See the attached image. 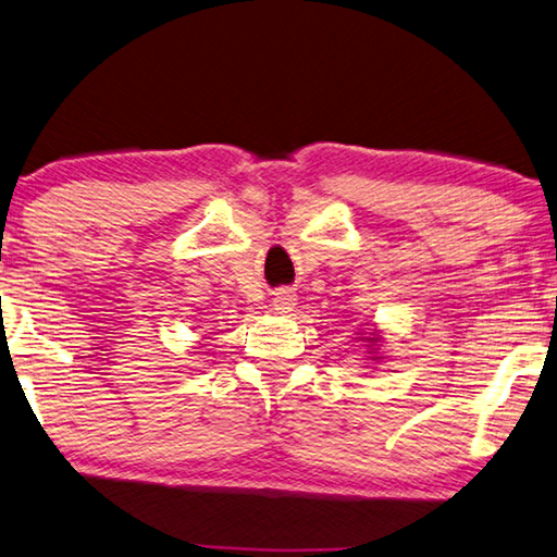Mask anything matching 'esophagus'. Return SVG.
I'll return each mask as SVG.
<instances>
[{"label": "esophagus", "mask_w": 557, "mask_h": 557, "mask_svg": "<svg viewBox=\"0 0 557 557\" xmlns=\"http://www.w3.org/2000/svg\"><path fill=\"white\" fill-rule=\"evenodd\" d=\"M272 305H275V309L280 313H287V311H292V307L297 305V297L292 295V292H287V289H280L277 295H275V299H272Z\"/></svg>", "instance_id": "34e87169"}]
</instances>
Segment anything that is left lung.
Masks as SVG:
<instances>
[{
  "label": "left lung",
  "instance_id": "8db88e82",
  "mask_svg": "<svg viewBox=\"0 0 557 557\" xmlns=\"http://www.w3.org/2000/svg\"><path fill=\"white\" fill-rule=\"evenodd\" d=\"M368 341V348H372V346H377V343H380V338H377V333H372V336L370 338H366ZM372 350H375V348H372ZM370 350V352H372ZM372 360H377V358H372Z\"/></svg>",
  "mask_w": 557,
  "mask_h": 557
}]
</instances>
